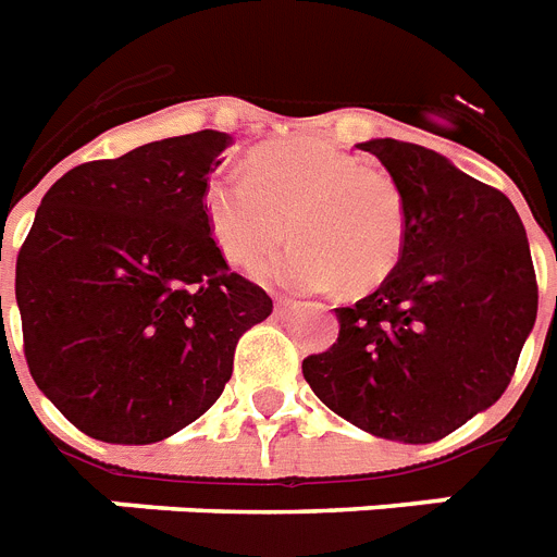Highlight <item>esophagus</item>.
Wrapping results in <instances>:
<instances>
[{
    "label": "esophagus",
    "mask_w": 557,
    "mask_h": 557,
    "mask_svg": "<svg viewBox=\"0 0 557 557\" xmlns=\"http://www.w3.org/2000/svg\"><path fill=\"white\" fill-rule=\"evenodd\" d=\"M297 306H300V302H297V300H292V297H277V300H274V309H277L280 314H283V311H292V309H297Z\"/></svg>",
    "instance_id": "esophagus-1"
}]
</instances>
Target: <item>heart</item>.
I'll use <instances>...</instances> for the list:
<instances>
[{"mask_svg":"<svg viewBox=\"0 0 557 557\" xmlns=\"http://www.w3.org/2000/svg\"><path fill=\"white\" fill-rule=\"evenodd\" d=\"M206 220L225 260L243 269L271 255L288 223L297 243L260 271L288 288H377L400 263L409 234L392 176L311 137L265 143L248 153L246 174L211 180Z\"/></svg>","mask_w":557,"mask_h":557,"instance_id":"heart-1","label":"heart"}]
</instances>
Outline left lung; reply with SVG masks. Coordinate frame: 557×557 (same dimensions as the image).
Listing matches in <instances>:
<instances>
[{"label": "left lung", "instance_id": "8db88e82", "mask_svg": "<svg viewBox=\"0 0 557 557\" xmlns=\"http://www.w3.org/2000/svg\"><path fill=\"white\" fill-rule=\"evenodd\" d=\"M404 191V257L374 294L334 309L332 349L302 360L311 392L374 437L432 443L490 409L537 314L527 232L506 194L446 157L369 139Z\"/></svg>", "mask_w": 557, "mask_h": 557}]
</instances>
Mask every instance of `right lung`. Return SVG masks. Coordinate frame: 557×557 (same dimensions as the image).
Segmentation results:
<instances>
[{
    "mask_svg": "<svg viewBox=\"0 0 557 557\" xmlns=\"http://www.w3.org/2000/svg\"><path fill=\"white\" fill-rule=\"evenodd\" d=\"M232 143L197 131L83 162L36 208L16 257L25 360L88 437L143 446L194 423L271 314L206 220L208 174Z\"/></svg>",
    "mask_w": 557,
    "mask_h": 557,
    "instance_id": "obj_1",
    "label": "right lung"
}]
</instances>
